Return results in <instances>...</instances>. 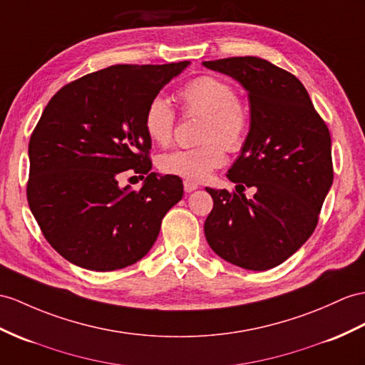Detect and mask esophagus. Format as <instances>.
<instances>
[{"label": "esophagus", "mask_w": 365, "mask_h": 365, "mask_svg": "<svg viewBox=\"0 0 365 365\" xmlns=\"http://www.w3.org/2000/svg\"><path fill=\"white\" fill-rule=\"evenodd\" d=\"M197 189H198V184H197V182L187 181V180L184 181V190L187 192V193H190V192H193V190H197Z\"/></svg>", "instance_id": "34e87169"}]
</instances>
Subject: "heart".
<instances>
[{
	"label": "heart",
	"instance_id": "obj_1",
	"mask_svg": "<svg viewBox=\"0 0 365 365\" xmlns=\"http://www.w3.org/2000/svg\"><path fill=\"white\" fill-rule=\"evenodd\" d=\"M182 110L187 115H202L200 147L180 148L159 158V168L167 175L187 181H204L226 161V148L237 152L250 131V114L237 99L235 90L226 80L201 76L190 80L180 91ZM176 115L164 96H155L144 113L147 136L159 145L173 138Z\"/></svg>",
	"mask_w": 365,
	"mask_h": 365
}]
</instances>
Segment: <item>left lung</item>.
I'll return each instance as SVG.
<instances>
[{
    "label": "left lung",
    "instance_id": "left-lung-1",
    "mask_svg": "<svg viewBox=\"0 0 365 365\" xmlns=\"http://www.w3.org/2000/svg\"><path fill=\"white\" fill-rule=\"evenodd\" d=\"M242 85L250 99L251 125L242 153L229 168L235 189L206 187L213 209L204 235L221 259L251 271L279 266L314 232L333 184L331 138L313 102L288 71L259 57L202 61Z\"/></svg>",
    "mask_w": 365,
    "mask_h": 365
}]
</instances>
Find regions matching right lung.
Here are the masks:
<instances>
[{"label":"right lung","instance_id":"add662e5","mask_svg":"<svg viewBox=\"0 0 365 365\" xmlns=\"http://www.w3.org/2000/svg\"><path fill=\"white\" fill-rule=\"evenodd\" d=\"M190 65H115L71 82L52 97L29 140L28 201L44 238L80 268L122 269L155 245L182 181L152 170L144 130L148 102ZM131 170L140 191L120 188Z\"/></svg>","mask_w":365,"mask_h":365}]
</instances>
